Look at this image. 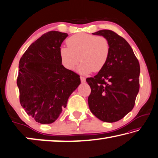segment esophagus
<instances>
[{"label":"esophagus","mask_w":158,"mask_h":158,"mask_svg":"<svg viewBox=\"0 0 158 158\" xmlns=\"http://www.w3.org/2000/svg\"><path fill=\"white\" fill-rule=\"evenodd\" d=\"M80 78H81V82H85V77H83V76H81V77H80Z\"/></svg>","instance_id":"esophagus-1"}]
</instances>
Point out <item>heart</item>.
Segmentation results:
<instances>
[{
	"instance_id": "b5f03b06",
	"label": "heart",
	"mask_w": 158,
	"mask_h": 158,
	"mask_svg": "<svg viewBox=\"0 0 158 158\" xmlns=\"http://www.w3.org/2000/svg\"><path fill=\"white\" fill-rule=\"evenodd\" d=\"M68 47H61L59 56L61 64L66 69L73 70L82 63L78 71L89 73L99 72L105 66L109 57L110 47L106 38L80 33L72 35L66 40Z\"/></svg>"
}]
</instances>
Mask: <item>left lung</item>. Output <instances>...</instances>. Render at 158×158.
I'll return each mask as SVG.
<instances>
[{"mask_svg": "<svg viewBox=\"0 0 158 158\" xmlns=\"http://www.w3.org/2000/svg\"><path fill=\"white\" fill-rule=\"evenodd\" d=\"M94 35L106 38L109 57L102 70L86 81L91 88L88 104L99 120L114 123L133 109L139 90L140 65L125 38L111 30H100Z\"/></svg>", "mask_w": 158, "mask_h": 158, "instance_id": "obj_1", "label": "left lung"}]
</instances>
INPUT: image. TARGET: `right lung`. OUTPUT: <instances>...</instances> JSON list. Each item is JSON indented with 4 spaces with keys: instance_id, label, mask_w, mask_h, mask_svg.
Masks as SVG:
<instances>
[{
    "instance_id": "add662e5",
    "label": "right lung",
    "mask_w": 158,
    "mask_h": 158,
    "mask_svg": "<svg viewBox=\"0 0 158 158\" xmlns=\"http://www.w3.org/2000/svg\"><path fill=\"white\" fill-rule=\"evenodd\" d=\"M67 36L56 31L44 33L19 60L17 79L19 102L37 123L55 122L81 84L79 75L61 64L59 50Z\"/></svg>"
}]
</instances>
